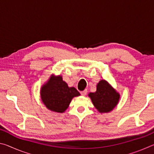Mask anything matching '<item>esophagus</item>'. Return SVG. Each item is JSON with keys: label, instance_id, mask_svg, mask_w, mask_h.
<instances>
[{"label": "esophagus", "instance_id": "esophagus-1", "mask_svg": "<svg viewBox=\"0 0 154 154\" xmlns=\"http://www.w3.org/2000/svg\"><path fill=\"white\" fill-rule=\"evenodd\" d=\"M87 94V90L86 89L82 91V92H81V94L83 95V96H85V94Z\"/></svg>", "mask_w": 154, "mask_h": 154}]
</instances>
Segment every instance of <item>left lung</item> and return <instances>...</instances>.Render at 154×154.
<instances>
[{
	"mask_svg": "<svg viewBox=\"0 0 154 154\" xmlns=\"http://www.w3.org/2000/svg\"><path fill=\"white\" fill-rule=\"evenodd\" d=\"M88 96L93 105L100 113H107L117 105L119 94L105 80H101L97 84L96 91Z\"/></svg>",
	"mask_w": 154,
	"mask_h": 154,
	"instance_id": "8db88e82",
	"label": "left lung"
}]
</instances>
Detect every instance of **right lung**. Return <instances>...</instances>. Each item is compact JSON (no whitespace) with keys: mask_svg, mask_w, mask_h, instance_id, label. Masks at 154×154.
<instances>
[{"mask_svg":"<svg viewBox=\"0 0 154 154\" xmlns=\"http://www.w3.org/2000/svg\"><path fill=\"white\" fill-rule=\"evenodd\" d=\"M80 94L75 88H69L60 76L49 79L41 88V97L49 110L62 113L69 106L72 98Z\"/></svg>","mask_w":154,"mask_h":154,"instance_id":"right-lung-1","label":"right lung"}]
</instances>
